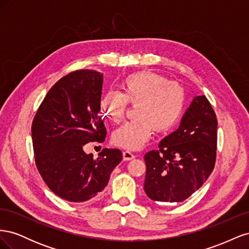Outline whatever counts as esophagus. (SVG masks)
<instances>
[{
	"label": "esophagus",
	"mask_w": 249,
	"mask_h": 249,
	"mask_svg": "<svg viewBox=\"0 0 249 249\" xmlns=\"http://www.w3.org/2000/svg\"><path fill=\"white\" fill-rule=\"evenodd\" d=\"M123 158L124 161H131L134 159L135 156L131 152H129V150H125V152L123 153Z\"/></svg>",
	"instance_id": "esophagus-1"
}]
</instances>
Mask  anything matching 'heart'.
Returning <instances> with one entry per match:
<instances>
[{
    "mask_svg": "<svg viewBox=\"0 0 249 249\" xmlns=\"http://www.w3.org/2000/svg\"><path fill=\"white\" fill-rule=\"evenodd\" d=\"M122 93L109 91L102 97L101 112L112 123L122 122L127 107H135L137 119L124 124L112 135L113 144L129 150H138L153 137L155 131L168 132L182 117L186 94L178 83L152 71L127 76L122 84Z\"/></svg>",
    "mask_w": 249,
    "mask_h": 249,
    "instance_id": "obj_1",
    "label": "heart"
}]
</instances>
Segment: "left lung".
<instances>
[{
  "instance_id": "1",
  "label": "left lung",
  "mask_w": 249,
  "mask_h": 249,
  "mask_svg": "<svg viewBox=\"0 0 249 249\" xmlns=\"http://www.w3.org/2000/svg\"><path fill=\"white\" fill-rule=\"evenodd\" d=\"M217 148V118L205 95L195 96L178 129L144 156V191L155 201L180 202L212 173Z\"/></svg>"
}]
</instances>
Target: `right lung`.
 <instances>
[{"instance_id": "1", "label": "right lung", "mask_w": 249, "mask_h": 249, "mask_svg": "<svg viewBox=\"0 0 249 249\" xmlns=\"http://www.w3.org/2000/svg\"><path fill=\"white\" fill-rule=\"evenodd\" d=\"M102 89V72L72 71L49 90L33 119L37 169L50 189L65 200L82 202L96 196L123 159L117 148L103 149L97 159L83 149L88 142L106 138Z\"/></svg>"}]
</instances>
